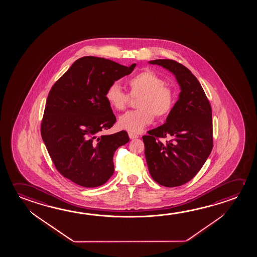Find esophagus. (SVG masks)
Instances as JSON below:
<instances>
[{"mask_svg": "<svg viewBox=\"0 0 257 257\" xmlns=\"http://www.w3.org/2000/svg\"><path fill=\"white\" fill-rule=\"evenodd\" d=\"M128 135H129V138L130 139H137L139 136L137 135H135V134H133V133H128Z\"/></svg>", "mask_w": 257, "mask_h": 257, "instance_id": "obj_1", "label": "esophagus"}]
</instances>
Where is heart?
Wrapping results in <instances>:
<instances>
[{"label":"heart","instance_id":"b5f03b06","mask_svg":"<svg viewBox=\"0 0 257 257\" xmlns=\"http://www.w3.org/2000/svg\"><path fill=\"white\" fill-rule=\"evenodd\" d=\"M129 94L114 82L105 89V100L111 107L122 111L126 107L131 97H137L136 107L118 120V125L131 133H140L150 125L156 117L164 118L172 111L175 105V93L165 80L151 70H144L131 77L126 81Z\"/></svg>","mask_w":257,"mask_h":257}]
</instances>
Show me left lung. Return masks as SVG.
Wrapping results in <instances>:
<instances>
[{"instance_id": "8db88e82", "label": "left lung", "mask_w": 257, "mask_h": 257, "mask_svg": "<svg viewBox=\"0 0 257 257\" xmlns=\"http://www.w3.org/2000/svg\"><path fill=\"white\" fill-rule=\"evenodd\" d=\"M176 76L179 98L164 124L143 136L148 169L158 184L175 187L190 181L205 163L213 146L211 107L189 69L174 60L150 61ZM160 138H169L165 143Z\"/></svg>"}]
</instances>
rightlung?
I'll use <instances>...</instances> for the list:
<instances>
[{"label":"right lung","instance_id":"obj_1","mask_svg":"<svg viewBox=\"0 0 257 257\" xmlns=\"http://www.w3.org/2000/svg\"><path fill=\"white\" fill-rule=\"evenodd\" d=\"M135 66L84 56L49 91L41 122L42 139L56 169L77 185L97 187L114 174V152L129 137L125 131L100 135L116 121L105 100V89Z\"/></svg>","mask_w":257,"mask_h":257}]
</instances>
